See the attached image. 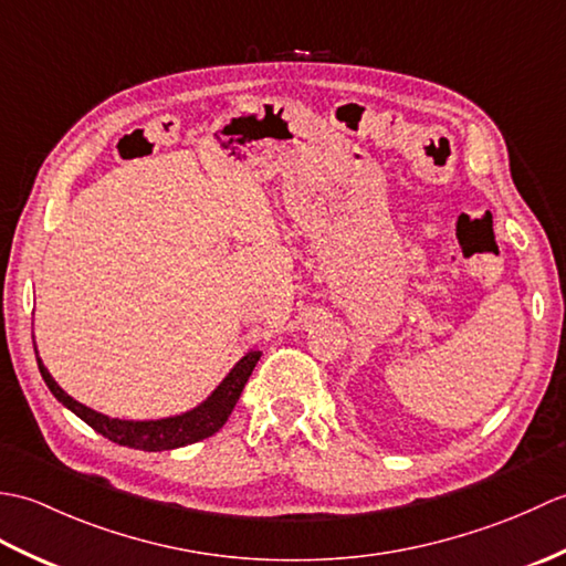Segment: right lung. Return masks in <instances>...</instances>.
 <instances>
[{"label":"right lung","instance_id":"1","mask_svg":"<svg viewBox=\"0 0 566 566\" xmlns=\"http://www.w3.org/2000/svg\"><path fill=\"white\" fill-rule=\"evenodd\" d=\"M33 350H35V363H39V369H41V377L60 403L70 408V411L77 418H82L90 428L97 430L99 436L109 438L112 442L124 444V448L146 450V452L185 448V444L199 442L203 438H211L213 432H219L235 408L240 394H243L245 381L250 379L252 369H255L258 359L262 355L258 347H250V350L231 367V371H228V375L219 381V387H216L201 403L189 408L185 413L155 418V420H126V418L104 416L99 411H94V408L72 399V396L63 391V387H60L51 371H48V367L43 365L35 343H33Z\"/></svg>","mask_w":566,"mask_h":566}]
</instances>
